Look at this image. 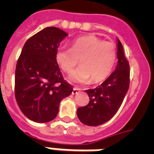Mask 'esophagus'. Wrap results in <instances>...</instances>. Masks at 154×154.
Here are the masks:
<instances>
[{"mask_svg": "<svg viewBox=\"0 0 154 154\" xmlns=\"http://www.w3.org/2000/svg\"><path fill=\"white\" fill-rule=\"evenodd\" d=\"M81 90H82V89H80V88H77V87H74V88H73V89H72V94H77V93H79Z\"/></svg>", "mask_w": 154, "mask_h": 154, "instance_id": "obj_1", "label": "esophagus"}]
</instances>
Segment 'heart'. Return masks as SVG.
<instances>
[{"label": "heart", "instance_id": "obj_1", "mask_svg": "<svg viewBox=\"0 0 154 154\" xmlns=\"http://www.w3.org/2000/svg\"><path fill=\"white\" fill-rule=\"evenodd\" d=\"M116 49L113 43L89 35L78 37L71 43V49L58 48L56 60L64 72L72 74L75 68L82 66L72 76L77 82H103L112 72L116 63Z\"/></svg>", "mask_w": 154, "mask_h": 154}]
</instances>
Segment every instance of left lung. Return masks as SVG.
<instances>
[{
	"label": "left lung",
	"mask_w": 154,
	"mask_h": 154,
	"mask_svg": "<svg viewBox=\"0 0 154 154\" xmlns=\"http://www.w3.org/2000/svg\"><path fill=\"white\" fill-rule=\"evenodd\" d=\"M116 69L99 86L85 90L89 104L77 109V114L83 124L97 126L112 118L121 107L129 86V64L125 57L122 43L117 39Z\"/></svg>",
	"instance_id": "1"
}]
</instances>
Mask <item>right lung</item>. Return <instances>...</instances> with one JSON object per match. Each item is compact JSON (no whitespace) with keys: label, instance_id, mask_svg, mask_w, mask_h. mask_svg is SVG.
I'll return each instance as SVG.
<instances>
[{"label":"right lung","instance_id":"right-lung-1","mask_svg":"<svg viewBox=\"0 0 154 154\" xmlns=\"http://www.w3.org/2000/svg\"><path fill=\"white\" fill-rule=\"evenodd\" d=\"M68 34L57 27H47L27 40L18 58L15 72V97L21 112L35 122L53 120L63 98L72 86L64 80L56 53Z\"/></svg>","mask_w":154,"mask_h":154}]
</instances>
